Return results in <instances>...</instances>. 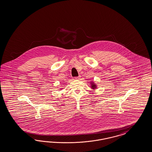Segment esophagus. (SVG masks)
I'll return each mask as SVG.
<instances>
[{"instance_id":"obj_1","label":"esophagus","mask_w":152,"mask_h":152,"mask_svg":"<svg viewBox=\"0 0 152 152\" xmlns=\"http://www.w3.org/2000/svg\"><path fill=\"white\" fill-rule=\"evenodd\" d=\"M80 78V76H78V77H75L74 79L75 80H78Z\"/></svg>"}]
</instances>
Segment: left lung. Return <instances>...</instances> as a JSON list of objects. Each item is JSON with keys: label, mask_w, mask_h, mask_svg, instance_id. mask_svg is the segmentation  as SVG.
<instances>
[{"label": "left lung", "mask_w": 152, "mask_h": 152, "mask_svg": "<svg viewBox=\"0 0 152 152\" xmlns=\"http://www.w3.org/2000/svg\"><path fill=\"white\" fill-rule=\"evenodd\" d=\"M91 87L92 89H95V88H96V85L95 83L92 82V83H91Z\"/></svg>", "instance_id": "left-lung-1"}]
</instances>
